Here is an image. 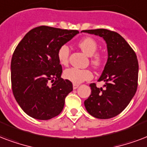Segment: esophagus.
<instances>
[{
  "instance_id": "esophagus-1",
  "label": "esophagus",
  "mask_w": 147,
  "mask_h": 147,
  "mask_svg": "<svg viewBox=\"0 0 147 147\" xmlns=\"http://www.w3.org/2000/svg\"><path fill=\"white\" fill-rule=\"evenodd\" d=\"M79 86V84H73V88L74 90H76Z\"/></svg>"
}]
</instances>
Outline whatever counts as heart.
<instances>
[{
	"mask_svg": "<svg viewBox=\"0 0 147 147\" xmlns=\"http://www.w3.org/2000/svg\"><path fill=\"white\" fill-rule=\"evenodd\" d=\"M81 51L87 56L90 57V63L95 68H99L103 63V57L98 53H96L98 48V44L94 38L85 37L78 44ZM70 49L67 45H62L57 51L58 61L61 65L67 66L69 63ZM63 76L66 79L74 84H80L85 80H90L93 74L88 69H78L76 67L68 68L64 70Z\"/></svg>",
	"mask_w": 147,
	"mask_h": 147,
	"instance_id": "heart-1",
	"label": "heart"
}]
</instances>
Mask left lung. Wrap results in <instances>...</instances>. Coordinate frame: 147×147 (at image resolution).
Returning a JSON list of instances; mask_svg holds the SVG:
<instances>
[{"label":"left lung","instance_id":"left-lung-1","mask_svg":"<svg viewBox=\"0 0 147 147\" xmlns=\"http://www.w3.org/2000/svg\"><path fill=\"white\" fill-rule=\"evenodd\" d=\"M83 32L103 37L108 58L98 81L103 87L90 84L91 94L84 101L86 110L98 119H110L120 114L136 94L139 65L134 51L118 33L107 30H85Z\"/></svg>","mask_w":147,"mask_h":147}]
</instances>
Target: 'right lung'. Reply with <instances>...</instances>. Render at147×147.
I'll return each mask as SVG.
<instances>
[{"instance_id": "obj_1", "label": "right lung", "mask_w": 147, "mask_h": 147, "mask_svg": "<svg viewBox=\"0 0 147 147\" xmlns=\"http://www.w3.org/2000/svg\"><path fill=\"white\" fill-rule=\"evenodd\" d=\"M77 34L76 30L40 26L30 30L16 47L11 63L12 91L28 116L47 120L63 110L73 84L61 77L57 51Z\"/></svg>"}]
</instances>
